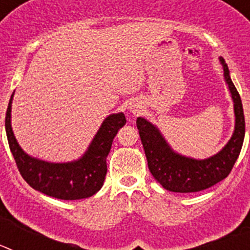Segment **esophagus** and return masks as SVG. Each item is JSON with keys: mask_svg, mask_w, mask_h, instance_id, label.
Returning <instances> with one entry per match:
<instances>
[{"mask_svg": "<svg viewBox=\"0 0 250 250\" xmlns=\"http://www.w3.org/2000/svg\"><path fill=\"white\" fill-rule=\"evenodd\" d=\"M129 110L132 112L134 115H138L140 112V106L139 105H130Z\"/></svg>", "mask_w": 250, "mask_h": 250, "instance_id": "1", "label": "esophagus"}]
</instances>
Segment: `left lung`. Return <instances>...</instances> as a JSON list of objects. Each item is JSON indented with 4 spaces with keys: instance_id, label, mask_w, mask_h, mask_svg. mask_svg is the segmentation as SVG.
<instances>
[{
    "instance_id": "8db88e82",
    "label": "left lung",
    "mask_w": 250,
    "mask_h": 250,
    "mask_svg": "<svg viewBox=\"0 0 250 250\" xmlns=\"http://www.w3.org/2000/svg\"><path fill=\"white\" fill-rule=\"evenodd\" d=\"M219 62L233 99L235 116L233 135L220 151L207 159L182 155L170 146L158 126L145 118H138L136 120L150 173L167 190L174 193H196L213 187L229 175L239 156L246 135L242 100L223 57H219Z\"/></svg>"
}]
</instances>
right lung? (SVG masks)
I'll list each match as a JSON object with an SVG mask.
<instances>
[{"label":"right lung","mask_w":250,"mask_h":250,"mask_svg":"<svg viewBox=\"0 0 250 250\" xmlns=\"http://www.w3.org/2000/svg\"><path fill=\"white\" fill-rule=\"evenodd\" d=\"M13 95L15 91L8 103L4 126L10 150L27 184L35 190L61 200L85 199L98 193L105 180L106 158L112 140L126 124L125 115L123 112L109 115L81 158L67 163H51L28 155L17 143L11 125Z\"/></svg>","instance_id":"right-lung-1"}]
</instances>
